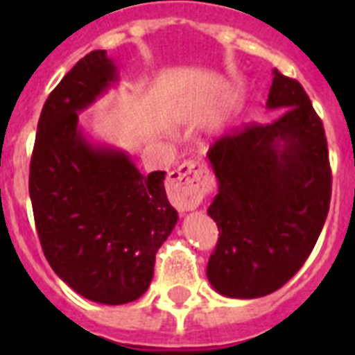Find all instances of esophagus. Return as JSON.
<instances>
[{"instance_id": "34e87169", "label": "esophagus", "mask_w": 355, "mask_h": 355, "mask_svg": "<svg viewBox=\"0 0 355 355\" xmlns=\"http://www.w3.org/2000/svg\"><path fill=\"white\" fill-rule=\"evenodd\" d=\"M214 180L202 162H182L167 178V197L180 211L195 210L211 191Z\"/></svg>"}]
</instances>
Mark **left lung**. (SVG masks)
Instances as JSON below:
<instances>
[{
  "label": "left lung",
  "instance_id": "obj_1",
  "mask_svg": "<svg viewBox=\"0 0 355 355\" xmlns=\"http://www.w3.org/2000/svg\"><path fill=\"white\" fill-rule=\"evenodd\" d=\"M272 123L247 125L211 145L219 191L208 208L219 241L206 276L219 295L258 298L304 265L330 210L331 171L322 121L300 83L272 71Z\"/></svg>",
  "mask_w": 355,
  "mask_h": 355
}]
</instances>
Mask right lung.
Here are the masks:
<instances>
[{"mask_svg":"<svg viewBox=\"0 0 355 355\" xmlns=\"http://www.w3.org/2000/svg\"><path fill=\"white\" fill-rule=\"evenodd\" d=\"M118 83L107 51L80 58L42 108L29 169L36 232L51 269L80 297L119 306L147 291L155 256L178 214L166 171L139 173L130 156L94 144L79 114Z\"/></svg>","mask_w":355,"mask_h":355,"instance_id":"obj_1","label":"right lung"}]
</instances>
